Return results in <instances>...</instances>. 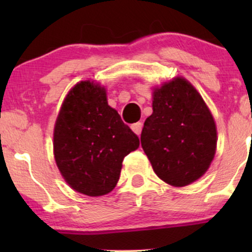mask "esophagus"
I'll list each match as a JSON object with an SVG mask.
<instances>
[{
	"mask_svg": "<svg viewBox=\"0 0 252 252\" xmlns=\"http://www.w3.org/2000/svg\"><path fill=\"white\" fill-rule=\"evenodd\" d=\"M131 129H132V131H134L136 135L140 136V135H141V131H142V123L138 122V123L132 124V126H131Z\"/></svg>",
	"mask_w": 252,
	"mask_h": 252,
	"instance_id": "obj_1",
	"label": "esophagus"
}]
</instances>
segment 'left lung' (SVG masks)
<instances>
[{
  "label": "left lung",
  "instance_id": "obj_1",
  "mask_svg": "<svg viewBox=\"0 0 252 252\" xmlns=\"http://www.w3.org/2000/svg\"><path fill=\"white\" fill-rule=\"evenodd\" d=\"M217 141L212 112L186 78L153 88V114L144 122L141 144L161 180L174 187L199 180L215 158Z\"/></svg>",
  "mask_w": 252,
  "mask_h": 252
}]
</instances>
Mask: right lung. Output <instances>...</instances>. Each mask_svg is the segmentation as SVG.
Here are the masks:
<instances>
[{
    "label": "right lung",
    "instance_id": "1",
    "mask_svg": "<svg viewBox=\"0 0 252 252\" xmlns=\"http://www.w3.org/2000/svg\"><path fill=\"white\" fill-rule=\"evenodd\" d=\"M140 140L108 104L105 86L77 83L66 94L53 131V154L66 184L89 196L116 187L124 156Z\"/></svg>",
    "mask_w": 252,
    "mask_h": 252
}]
</instances>
